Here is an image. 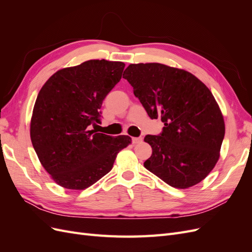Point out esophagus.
Listing matches in <instances>:
<instances>
[{
	"mask_svg": "<svg viewBox=\"0 0 252 252\" xmlns=\"http://www.w3.org/2000/svg\"><path fill=\"white\" fill-rule=\"evenodd\" d=\"M142 141H143L142 138H132V143H133V144H139V143H141Z\"/></svg>",
	"mask_w": 252,
	"mask_h": 252,
	"instance_id": "1",
	"label": "esophagus"
}]
</instances>
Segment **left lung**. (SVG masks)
I'll return each instance as SVG.
<instances>
[{
    "label": "left lung",
    "mask_w": 252,
    "mask_h": 252,
    "mask_svg": "<svg viewBox=\"0 0 252 252\" xmlns=\"http://www.w3.org/2000/svg\"><path fill=\"white\" fill-rule=\"evenodd\" d=\"M123 78L163 131L146 135L152 155L145 168L174 188L203 181L216 166L225 135L223 114L211 91L192 73L159 63L130 64Z\"/></svg>",
    "instance_id": "1"
}]
</instances>
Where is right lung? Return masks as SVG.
Returning a JSON list of instances; mask_svg holds the SVG:
<instances>
[{
  "instance_id": "1",
  "label": "right lung",
  "mask_w": 252,
  "mask_h": 252,
  "mask_svg": "<svg viewBox=\"0 0 252 252\" xmlns=\"http://www.w3.org/2000/svg\"><path fill=\"white\" fill-rule=\"evenodd\" d=\"M125 64L90 60L52 74L37 94L30 138L41 164L57 184L82 190L111 169L119 152L131 143L91 127L101 123L104 98L122 78Z\"/></svg>"
}]
</instances>
